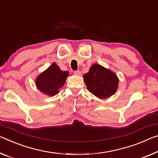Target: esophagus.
I'll list each match as a JSON object with an SVG mask.
<instances>
[{"label":"esophagus","mask_w":158,"mask_h":158,"mask_svg":"<svg viewBox=\"0 0 158 158\" xmlns=\"http://www.w3.org/2000/svg\"><path fill=\"white\" fill-rule=\"evenodd\" d=\"M74 74L75 75H77V76H81V71H79V70H77V71L74 72Z\"/></svg>","instance_id":"34e87169"}]
</instances>
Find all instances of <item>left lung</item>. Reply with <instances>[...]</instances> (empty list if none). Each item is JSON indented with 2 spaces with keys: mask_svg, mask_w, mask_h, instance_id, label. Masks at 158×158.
<instances>
[{
  "mask_svg": "<svg viewBox=\"0 0 158 158\" xmlns=\"http://www.w3.org/2000/svg\"><path fill=\"white\" fill-rule=\"evenodd\" d=\"M83 77L89 91L99 98L110 97L118 88L119 79L116 74L98 64H93Z\"/></svg>",
  "mask_w": 158,
  "mask_h": 158,
  "instance_id": "obj_1",
  "label": "left lung"
}]
</instances>
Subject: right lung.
Segmentation results:
<instances>
[{
    "label": "right lung",
    "instance_id": "obj_1",
    "mask_svg": "<svg viewBox=\"0 0 158 158\" xmlns=\"http://www.w3.org/2000/svg\"><path fill=\"white\" fill-rule=\"evenodd\" d=\"M68 76V72L62 71L54 62L39 75L36 79V86L43 94L53 96L58 94L59 89L64 86Z\"/></svg>",
    "mask_w": 158,
    "mask_h": 158
}]
</instances>
